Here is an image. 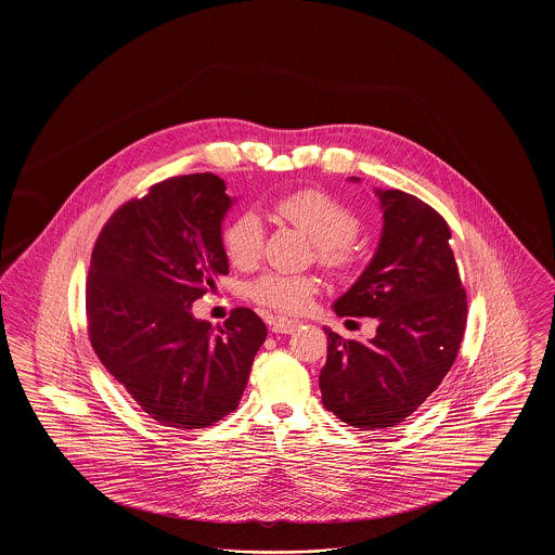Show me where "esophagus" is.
Listing matches in <instances>:
<instances>
[{"label": "esophagus", "mask_w": 555, "mask_h": 555, "mask_svg": "<svg viewBox=\"0 0 555 555\" xmlns=\"http://www.w3.org/2000/svg\"><path fill=\"white\" fill-rule=\"evenodd\" d=\"M297 326H299V320H291V318L279 317L270 320V331L276 335H291Z\"/></svg>", "instance_id": "esophagus-1"}]
</instances>
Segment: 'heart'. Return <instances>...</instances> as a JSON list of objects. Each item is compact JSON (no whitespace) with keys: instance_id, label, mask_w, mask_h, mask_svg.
I'll return each instance as SVG.
<instances>
[{"instance_id":"obj_1","label":"heart","mask_w":555,"mask_h":555,"mask_svg":"<svg viewBox=\"0 0 555 555\" xmlns=\"http://www.w3.org/2000/svg\"><path fill=\"white\" fill-rule=\"evenodd\" d=\"M274 208L317 243V256L322 264L333 270L351 264L349 241L358 235L360 222L341 202L320 189H301L281 197ZM262 243V220L251 211L238 214L224 231V251L238 268L260 260ZM317 289V279L312 276L270 272L251 285V297L270 310L295 314L310 306Z\"/></svg>"}]
</instances>
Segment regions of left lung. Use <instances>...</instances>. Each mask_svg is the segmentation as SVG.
I'll use <instances>...</instances> for the list:
<instances>
[{"mask_svg": "<svg viewBox=\"0 0 555 555\" xmlns=\"http://www.w3.org/2000/svg\"><path fill=\"white\" fill-rule=\"evenodd\" d=\"M374 193L383 210L378 247L333 310L374 318L376 335L362 344L324 328L320 370L324 408L360 430L396 426L423 405L453 366L468 314L443 216L399 189Z\"/></svg>", "mask_w": 555, "mask_h": 555, "instance_id": "left-lung-1", "label": "left lung"}]
</instances>
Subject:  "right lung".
<instances>
[{
  "instance_id": "add662e5",
  "label": "right lung",
  "mask_w": 555,
  "mask_h": 555,
  "mask_svg": "<svg viewBox=\"0 0 555 555\" xmlns=\"http://www.w3.org/2000/svg\"><path fill=\"white\" fill-rule=\"evenodd\" d=\"M233 202L211 172L172 177L114 211L91 254V345L164 426L206 428L231 414L264 344L266 324L249 308L216 328L191 312L229 274L222 220Z\"/></svg>"
}]
</instances>
